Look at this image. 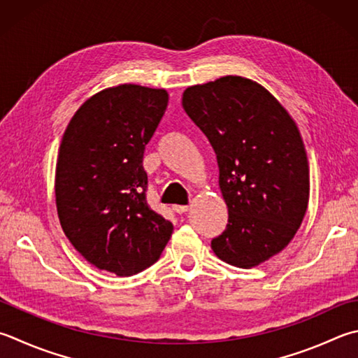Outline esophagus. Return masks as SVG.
<instances>
[{
  "instance_id": "1",
  "label": "esophagus",
  "mask_w": 358,
  "mask_h": 358,
  "mask_svg": "<svg viewBox=\"0 0 358 358\" xmlns=\"http://www.w3.org/2000/svg\"><path fill=\"white\" fill-rule=\"evenodd\" d=\"M188 208H190L188 206H173V210L176 212V213H179V215L188 212Z\"/></svg>"
}]
</instances>
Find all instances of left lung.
Masks as SVG:
<instances>
[{
  "label": "left lung",
  "mask_w": 358,
  "mask_h": 358,
  "mask_svg": "<svg viewBox=\"0 0 358 358\" xmlns=\"http://www.w3.org/2000/svg\"><path fill=\"white\" fill-rule=\"evenodd\" d=\"M182 107L217 154L227 227L212 240L229 265L254 268L298 232L310 196V170L299 127L265 87L222 76L187 87Z\"/></svg>",
  "instance_id": "8db88e82"
}]
</instances>
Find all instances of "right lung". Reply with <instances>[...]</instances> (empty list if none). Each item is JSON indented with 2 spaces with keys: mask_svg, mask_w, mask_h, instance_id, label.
Wrapping results in <instances>:
<instances>
[{
  "mask_svg": "<svg viewBox=\"0 0 358 358\" xmlns=\"http://www.w3.org/2000/svg\"><path fill=\"white\" fill-rule=\"evenodd\" d=\"M168 106L165 89L109 87L74 112L59 146L57 217L66 238L101 271L123 278L157 262L171 221L151 210L143 152Z\"/></svg>",
  "mask_w": 358,
  "mask_h": 358,
  "instance_id": "right-lung-1",
  "label": "right lung"
}]
</instances>
